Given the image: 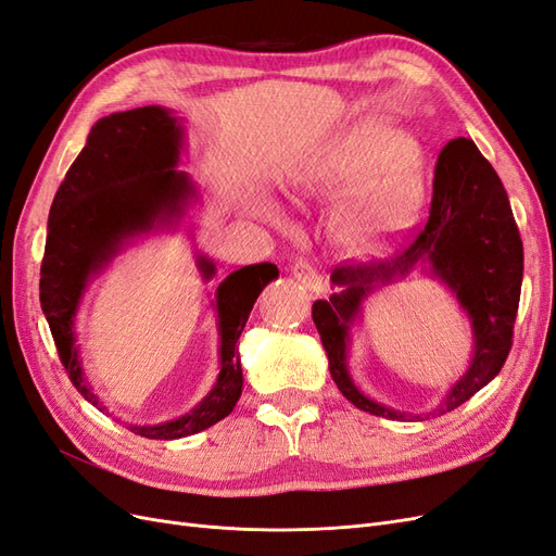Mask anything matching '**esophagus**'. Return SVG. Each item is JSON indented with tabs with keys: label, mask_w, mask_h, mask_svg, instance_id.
Wrapping results in <instances>:
<instances>
[{
	"label": "esophagus",
	"mask_w": 556,
	"mask_h": 556,
	"mask_svg": "<svg viewBox=\"0 0 556 556\" xmlns=\"http://www.w3.org/2000/svg\"><path fill=\"white\" fill-rule=\"evenodd\" d=\"M292 276H294L299 282H304L313 294H325V292H327V282L323 280V276H319V274L315 271V268H313L308 262H304V260H299V262L292 266Z\"/></svg>",
	"instance_id": "esophagus-1"
}]
</instances>
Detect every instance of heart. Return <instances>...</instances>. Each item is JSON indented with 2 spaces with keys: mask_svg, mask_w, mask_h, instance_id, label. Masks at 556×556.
<instances>
[{
  "mask_svg": "<svg viewBox=\"0 0 556 556\" xmlns=\"http://www.w3.org/2000/svg\"><path fill=\"white\" fill-rule=\"evenodd\" d=\"M364 182L368 188L339 217L336 241L348 255H374L401 239L422 208V148L406 131L378 121L357 123L299 160L288 176V192L319 199ZM260 211L274 215L264 204Z\"/></svg>",
  "mask_w": 556,
  "mask_h": 556,
  "instance_id": "1",
  "label": "heart"
}]
</instances>
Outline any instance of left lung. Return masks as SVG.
<instances>
[{
  "label": "left lung",
  "mask_w": 556,
  "mask_h": 556,
  "mask_svg": "<svg viewBox=\"0 0 556 556\" xmlns=\"http://www.w3.org/2000/svg\"><path fill=\"white\" fill-rule=\"evenodd\" d=\"M425 265L458 296L475 329V357L465 376L429 414L396 412L368 400L346 371L349 329L376 289ZM525 250L503 182L470 139L450 141L433 176L429 220L399 257L378 264L336 266L331 282L343 288L315 301L313 323L329 357V374L343 396L364 413L387 419H429L459 408L492 382L513 345Z\"/></svg>",
  "instance_id": "left-lung-1"
}]
</instances>
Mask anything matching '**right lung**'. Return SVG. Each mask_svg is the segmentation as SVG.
<instances>
[{
    "label": "right lung",
    "instance_id": "1",
    "mask_svg": "<svg viewBox=\"0 0 556 556\" xmlns=\"http://www.w3.org/2000/svg\"><path fill=\"white\" fill-rule=\"evenodd\" d=\"M185 129L174 111L141 106L97 121L86 148L66 172L48 215L39 299L60 359L76 390L99 410L106 406L83 371L76 315L88 285L137 237L176 229L199 197L192 178L178 169ZM204 280L215 264L197 255ZM278 278L274 264H252L229 274L211 301L220 333V374L197 406L169 422L129 431L153 441L185 439L225 419L243 390L239 339L260 292Z\"/></svg>",
    "mask_w": 556,
    "mask_h": 556
}]
</instances>
